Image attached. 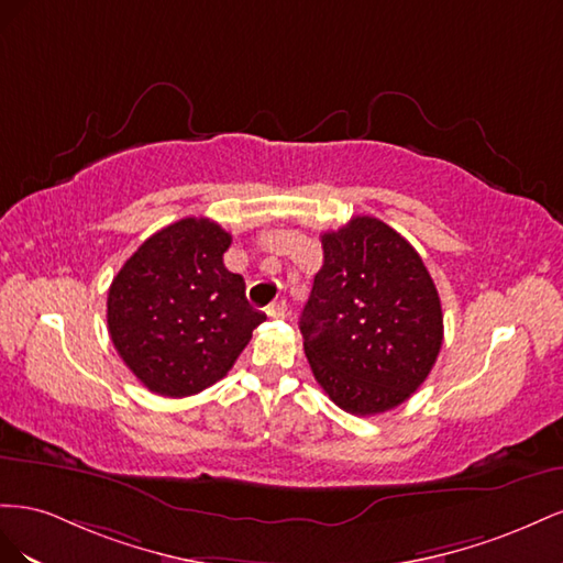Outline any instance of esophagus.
<instances>
[{
    "label": "esophagus",
    "instance_id": "1",
    "mask_svg": "<svg viewBox=\"0 0 563 563\" xmlns=\"http://www.w3.org/2000/svg\"><path fill=\"white\" fill-rule=\"evenodd\" d=\"M266 313H268L271 318H285V316H287V301L280 299V301H276V303H271V307L266 309Z\"/></svg>",
    "mask_w": 563,
    "mask_h": 563
}]
</instances>
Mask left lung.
<instances>
[{"mask_svg":"<svg viewBox=\"0 0 563 563\" xmlns=\"http://www.w3.org/2000/svg\"><path fill=\"white\" fill-rule=\"evenodd\" d=\"M323 238V266L299 330L316 382L351 415L387 412L427 379L443 311L422 256L375 217Z\"/></svg>","mask_w":563,"mask_h":563,"instance_id":"1","label":"left lung"}]
</instances>
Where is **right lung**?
Wrapping results in <instances>:
<instances>
[{"label":"right lung","mask_w":563,"mask_h":563,"mask_svg":"<svg viewBox=\"0 0 563 563\" xmlns=\"http://www.w3.org/2000/svg\"><path fill=\"white\" fill-rule=\"evenodd\" d=\"M231 233L186 217L153 233L108 290V332L124 365L153 394L184 398L227 377L266 316L245 280L223 266Z\"/></svg>","instance_id":"right-lung-1"}]
</instances>
